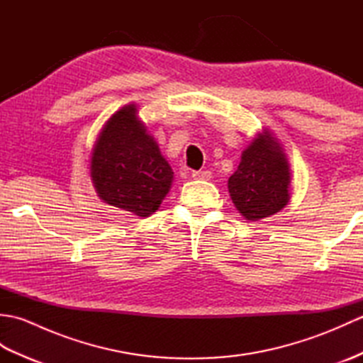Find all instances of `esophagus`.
<instances>
[{
	"mask_svg": "<svg viewBox=\"0 0 363 363\" xmlns=\"http://www.w3.org/2000/svg\"><path fill=\"white\" fill-rule=\"evenodd\" d=\"M191 177H194V179L209 181L211 177H212V173L209 172V169H203V172H194V173H191Z\"/></svg>",
	"mask_w": 363,
	"mask_h": 363,
	"instance_id": "34e87169",
	"label": "esophagus"
}]
</instances>
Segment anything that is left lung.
<instances>
[{
	"instance_id": "1",
	"label": "left lung",
	"mask_w": 363,
	"mask_h": 363,
	"mask_svg": "<svg viewBox=\"0 0 363 363\" xmlns=\"http://www.w3.org/2000/svg\"><path fill=\"white\" fill-rule=\"evenodd\" d=\"M290 181L287 154L265 128L243 150L240 164L228 181V190L238 213L248 221H259L289 204Z\"/></svg>"
}]
</instances>
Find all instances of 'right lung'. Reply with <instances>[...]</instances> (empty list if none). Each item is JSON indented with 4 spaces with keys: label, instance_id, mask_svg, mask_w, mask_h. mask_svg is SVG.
<instances>
[{
    "label": "right lung",
    "instance_id": "right-lung-1",
    "mask_svg": "<svg viewBox=\"0 0 363 363\" xmlns=\"http://www.w3.org/2000/svg\"><path fill=\"white\" fill-rule=\"evenodd\" d=\"M137 113V104H126L104 123L91 150L90 177L106 204L150 217L172 189L173 169Z\"/></svg>",
    "mask_w": 363,
    "mask_h": 363
}]
</instances>
